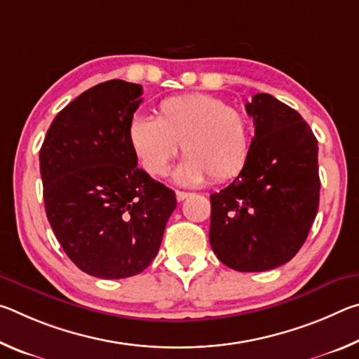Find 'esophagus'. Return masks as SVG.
Instances as JSON below:
<instances>
[{
    "label": "esophagus",
    "mask_w": 359,
    "mask_h": 359,
    "mask_svg": "<svg viewBox=\"0 0 359 359\" xmlns=\"http://www.w3.org/2000/svg\"><path fill=\"white\" fill-rule=\"evenodd\" d=\"M188 196H190V193L188 191H180V190L175 191V198H177V201H184V199H187Z\"/></svg>",
    "instance_id": "34e87169"
}]
</instances>
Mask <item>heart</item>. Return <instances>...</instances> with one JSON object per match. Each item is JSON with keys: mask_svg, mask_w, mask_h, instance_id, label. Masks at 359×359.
<instances>
[{"mask_svg": "<svg viewBox=\"0 0 359 359\" xmlns=\"http://www.w3.org/2000/svg\"><path fill=\"white\" fill-rule=\"evenodd\" d=\"M156 118L137 115L130 125V142L150 175L169 172L180 145L187 158L175 171L184 185L208 177L224 182L244 169L252 147V123L239 109L205 93L169 96Z\"/></svg>", "mask_w": 359, "mask_h": 359, "instance_id": "heart-1", "label": "heart"}]
</instances>
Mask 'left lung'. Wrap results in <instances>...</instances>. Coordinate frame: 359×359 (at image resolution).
Instances as JSON below:
<instances>
[{"label":"left lung","mask_w":359,"mask_h":359,"mask_svg":"<svg viewBox=\"0 0 359 359\" xmlns=\"http://www.w3.org/2000/svg\"><path fill=\"white\" fill-rule=\"evenodd\" d=\"M255 137L245 166L210 194L212 250L241 272L282 266L299 252L320 201L318 142L294 109L267 93L245 104Z\"/></svg>","instance_id":"obj_1"}]
</instances>
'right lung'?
Here are the masks:
<instances>
[{
	"mask_svg": "<svg viewBox=\"0 0 359 359\" xmlns=\"http://www.w3.org/2000/svg\"><path fill=\"white\" fill-rule=\"evenodd\" d=\"M141 95L120 79L95 85L58 112L39 151L48 223L72 263L100 278L142 272L177 205L137 168L130 125Z\"/></svg>",
	"mask_w": 359,
	"mask_h": 359,
	"instance_id": "1",
	"label": "right lung"
}]
</instances>
